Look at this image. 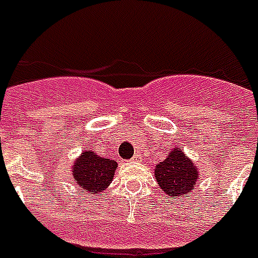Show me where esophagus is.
<instances>
[{"instance_id":"obj_1","label":"esophagus","mask_w":258,"mask_h":258,"mask_svg":"<svg viewBox=\"0 0 258 258\" xmlns=\"http://www.w3.org/2000/svg\"><path fill=\"white\" fill-rule=\"evenodd\" d=\"M135 160V161H139V160H141V154L139 153H135L134 154V157H133Z\"/></svg>"}]
</instances>
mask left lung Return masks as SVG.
Masks as SVG:
<instances>
[{
    "instance_id": "8db88e82",
    "label": "left lung",
    "mask_w": 258,
    "mask_h": 258,
    "mask_svg": "<svg viewBox=\"0 0 258 258\" xmlns=\"http://www.w3.org/2000/svg\"><path fill=\"white\" fill-rule=\"evenodd\" d=\"M154 176L165 194L176 198V196L191 194L198 172L191 160L184 156V152L176 148L156 167Z\"/></svg>"
}]
</instances>
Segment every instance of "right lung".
<instances>
[{"instance_id": "add662e5", "label": "right lung", "mask_w": 258, "mask_h": 258, "mask_svg": "<svg viewBox=\"0 0 258 258\" xmlns=\"http://www.w3.org/2000/svg\"><path fill=\"white\" fill-rule=\"evenodd\" d=\"M116 168L117 163L114 160L100 157L95 152H83L72 167V175L78 184L95 194L112 183Z\"/></svg>"}]
</instances>
